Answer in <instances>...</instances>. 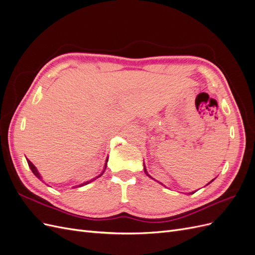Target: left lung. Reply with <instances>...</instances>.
Segmentation results:
<instances>
[{"label":"left lung","mask_w":255,"mask_h":255,"mask_svg":"<svg viewBox=\"0 0 255 255\" xmlns=\"http://www.w3.org/2000/svg\"><path fill=\"white\" fill-rule=\"evenodd\" d=\"M143 169H144V173H145L146 175H148L149 177H151V179H153V177H152V176H151V175H150V174L148 173V171H146V169H145V166H144V163H143ZM153 180H154V179H153ZM214 180H215V179H214ZM214 180H212V181H211L210 183H208V184H211V183H212V182H213ZM208 184H207V185H208ZM161 185H163V184H161ZM192 194H195V191H194V192H189V194H188V195H192Z\"/></svg>","instance_id":"1"}]
</instances>
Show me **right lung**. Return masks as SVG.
I'll return each instance as SVG.
<instances>
[{"mask_svg": "<svg viewBox=\"0 0 255 255\" xmlns=\"http://www.w3.org/2000/svg\"><path fill=\"white\" fill-rule=\"evenodd\" d=\"M26 160H27V164H28V167L30 168V170H32V172L38 177V179H39L40 181H42V177H41V175H40V173L39 172H38V170H37V168L33 165V163H32V161H30V160H28L27 158H26ZM107 160H109V159H106V161H105V166H104V169H103V171L101 172V173H100L98 176H96V177H94V179H91L90 181H87V182H85V183H83V184H80L79 185V186H75V187H81V186H84V185H87V184H89V183H91L92 181H95V180H97L98 179V177H100V176H101L103 173H104V171H105V169H106V166H107ZM43 182V181H42Z\"/></svg>", "mask_w": 255, "mask_h": 255, "instance_id": "right-lung-1", "label": "right lung"}]
</instances>
